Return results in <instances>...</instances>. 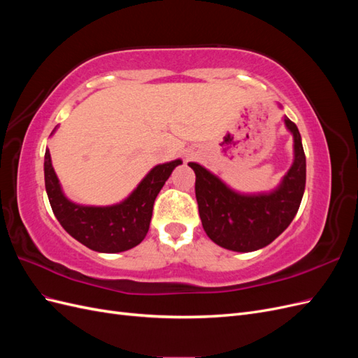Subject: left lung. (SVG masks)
I'll return each instance as SVG.
<instances>
[{"label": "left lung", "instance_id": "left-lung-1", "mask_svg": "<svg viewBox=\"0 0 358 358\" xmlns=\"http://www.w3.org/2000/svg\"><path fill=\"white\" fill-rule=\"evenodd\" d=\"M284 124L294 140V159L272 191L239 192L206 167L188 162L196 173L203 229L216 245L236 252H252L272 243L294 220L306 185V157L296 124L287 116Z\"/></svg>", "mask_w": 358, "mask_h": 358}]
</instances>
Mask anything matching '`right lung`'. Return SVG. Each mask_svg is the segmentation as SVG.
<instances>
[{"label":"right lung","instance_id":"right-lung-1","mask_svg":"<svg viewBox=\"0 0 358 358\" xmlns=\"http://www.w3.org/2000/svg\"><path fill=\"white\" fill-rule=\"evenodd\" d=\"M180 164L182 159H175L150 169L122 201L109 206H88L74 203L64 194L52 166L50 152L46 149L45 185L50 208L64 230L92 251L116 254L128 251L145 239L158 192L171 171Z\"/></svg>","mask_w":358,"mask_h":358}]
</instances>
